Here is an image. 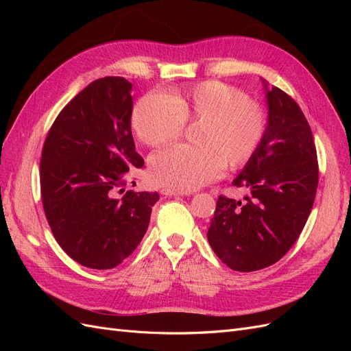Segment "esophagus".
<instances>
[{"mask_svg": "<svg viewBox=\"0 0 351 351\" xmlns=\"http://www.w3.org/2000/svg\"><path fill=\"white\" fill-rule=\"evenodd\" d=\"M161 193L165 196H187V195H190L189 192H180V190H173V189H162Z\"/></svg>", "mask_w": 351, "mask_h": 351, "instance_id": "1", "label": "esophagus"}]
</instances>
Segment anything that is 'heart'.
Returning <instances> with one entry per match:
<instances>
[{"instance_id":"b5f03b06","label":"heart","mask_w":351,"mask_h":351,"mask_svg":"<svg viewBox=\"0 0 351 351\" xmlns=\"http://www.w3.org/2000/svg\"><path fill=\"white\" fill-rule=\"evenodd\" d=\"M199 124L196 147L176 146L154 154L149 176L155 183L180 192L199 189L215 178L227 164H246L267 132V115L240 89L219 80H206L171 97L149 93L132 112V127L147 146L176 142L184 124Z\"/></svg>"}]
</instances>
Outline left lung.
<instances>
[{
  "instance_id": "1",
  "label": "left lung",
  "mask_w": 351,
  "mask_h": 351,
  "mask_svg": "<svg viewBox=\"0 0 351 351\" xmlns=\"http://www.w3.org/2000/svg\"><path fill=\"white\" fill-rule=\"evenodd\" d=\"M267 90L268 125L263 139L232 186L244 200L219 196L208 241L227 267L259 271L291 249L306 224L317 189V156L311 125L281 89Z\"/></svg>"
}]
</instances>
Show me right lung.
I'll return each mask as SVG.
<instances>
[{
    "instance_id": "obj_1",
    "label": "right lung",
    "mask_w": 351,
    "mask_h": 351,
    "mask_svg": "<svg viewBox=\"0 0 351 351\" xmlns=\"http://www.w3.org/2000/svg\"><path fill=\"white\" fill-rule=\"evenodd\" d=\"M132 86L115 76L92 82L61 110L42 149L40 195L52 234L92 269L130 256L159 199L124 192L130 173L145 164L132 136Z\"/></svg>"
}]
</instances>
